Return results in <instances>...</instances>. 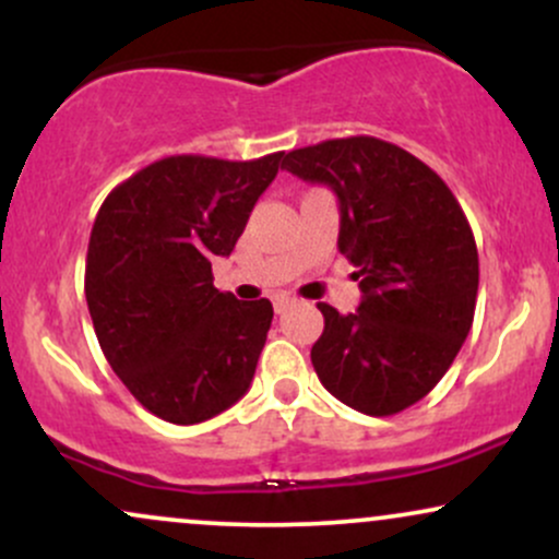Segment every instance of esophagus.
<instances>
[{"instance_id":"1","label":"esophagus","mask_w":559,"mask_h":559,"mask_svg":"<svg viewBox=\"0 0 559 559\" xmlns=\"http://www.w3.org/2000/svg\"><path fill=\"white\" fill-rule=\"evenodd\" d=\"M288 305H292V299H288V297H275V299H273V310L278 312V316L286 310Z\"/></svg>"}]
</instances>
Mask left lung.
I'll return each instance as SVG.
<instances>
[{
  "label": "left lung",
  "instance_id": "8db88e82",
  "mask_svg": "<svg viewBox=\"0 0 559 559\" xmlns=\"http://www.w3.org/2000/svg\"><path fill=\"white\" fill-rule=\"evenodd\" d=\"M281 168L338 199V252L357 267L360 307L320 301L312 368L357 413L383 418L431 391L473 325L478 249L449 186L418 157L376 136L320 141Z\"/></svg>",
  "mask_w": 559,
  "mask_h": 559
}]
</instances>
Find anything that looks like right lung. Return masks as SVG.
Segmentation results:
<instances>
[{"label":"right lung","mask_w":559,"mask_h":559,"mask_svg":"<svg viewBox=\"0 0 559 559\" xmlns=\"http://www.w3.org/2000/svg\"><path fill=\"white\" fill-rule=\"evenodd\" d=\"M284 152L249 163L163 157L107 194L86 254L96 338L141 407L191 426L247 394L273 320L267 299L213 286Z\"/></svg>","instance_id":"add662e5"}]
</instances>
